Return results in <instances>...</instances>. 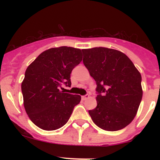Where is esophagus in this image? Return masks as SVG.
Here are the masks:
<instances>
[{"instance_id": "obj_1", "label": "esophagus", "mask_w": 160, "mask_h": 160, "mask_svg": "<svg viewBox=\"0 0 160 160\" xmlns=\"http://www.w3.org/2000/svg\"><path fill=\"white\" fill-rule=\"evenodd\" d=\"M88 98H89V95L86 94V95H83V96H82V97H81V99L83 100V101H84V100L88 99Z\"/></svg>"}]
</instances>
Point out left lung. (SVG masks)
<instances>
[{"label":"left lung","instance_id":"obj_1","mask_svg":"<svg viewBox=\"0 0 160 160\" xmlns=\"http://www.w3.org/2000/svg\"><path fill=\"white\" fill-rule=\"evenodd\" d=\"M83 62L97 83L98 105L89 111L92 120L105 131L129 125L142 98V77L123 52L104 47L82 49Z\"/></svg>","mask_w":160,"mask_h":160}]
</instances>
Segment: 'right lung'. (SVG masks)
Listing matches in <instances>:
<instances>
[{
    "label": "right lung",
    "instance_id": "1",
    "mask_svg": "<svg viewBox=\"0 0 160 160\" xmlns=\"http://www.w3.org/2000/svg\"><path fill=\"white\" fill-rule=\"evenodd\" d=\"M80 49L51 48L42 52L27 68L22 83L25 111L32 122L46 131L58 129L70 118L81 97L64 93L71 86L70 73L82 61Z\"/></svg>",
    "mask_w": 160,
    "mask_h": 160
}]
</instances>
